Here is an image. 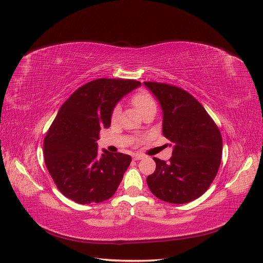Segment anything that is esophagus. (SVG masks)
<instances>
[{
	"label": "esophagus",
	"mask_w": 263,
	"mask_h": 263,
	"mask_svg": "<svg viewBox=\"0 0 263 263\" xmlns=\"http://www.w3.org/2000/svg\"><path fill=\"white\" fill-rule=\"evenodd\" d=\"M143 158H144L143 155H140V154H134V155H133V159H134V160H141V159H143Z\"/></svg>",
	"instance_id": "obj_1"
}]
</instances>
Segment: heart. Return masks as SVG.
Returning a JSON list of instances; mask_svg holds the SVG:
<instances>
[{"label": "heart", "instance_id": "1", "mask_svg": "<svg viewBox=\"0 0 263 263\" xmlns=\"http://www.w3.org/2000/svg\"><path fill=\"white\" fill-rule=\"evenodd\" d=\"M131 102L133 104L134 107H137V109L143 115L144 112H146L151 109H155L156 110V103H155L154 99L152 97V95L146 92V91H140L138 93H135L132 99H131ZM120 106L117 105L115 108L112 109V112H111V119L115 120L119 117L120 115Z\"/></svg>", "mask_w": 263, "mask_h": 263}]
</instances>
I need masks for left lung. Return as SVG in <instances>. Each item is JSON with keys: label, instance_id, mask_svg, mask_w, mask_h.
<instances>
[{"label": "left lung", "instance_id": "obj_1", "mask_svg": "<svg viewBox=\"0 0 263 263\" xmlns=\"http://www.w3.org/2000/svg\"><path fill=\"white\" fill-rule=\"evenodd\" d=\"M162 109V133L172 146L169 161L154 157L147 185L157 198L186 203L200 197L216 178L222 156L220 130L202 105L178 86L144 82Z\"/></svg>", "mask_w": 263, "mask_h": 263}]
</instances>
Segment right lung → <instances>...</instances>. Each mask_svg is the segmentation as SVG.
<instances>
[{"label":"right lung","instance_id":"add662e5","mask_svg":"<svg viewBox=\"0 0 263 263\" xmlns=\"http://www.w3.org/2000/svg\"><path fill=\"white\" fill-rule=\"evenodd\" d=\"M141 85L135 80L96 79L85 83L57 112L44 139L46 168L64 196L81 205L109 199L131 162L129 155L97 151L102 128L124 95Z\"/></svg>","mask_w":263,"mask_h":263}]
</instances>
